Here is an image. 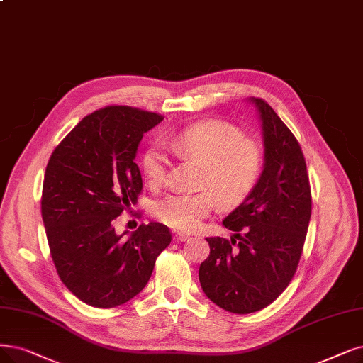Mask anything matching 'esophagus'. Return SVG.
Returning <instances> with one entry per match:
<instances>
[{
    "label": "esophagus",
    "mask_w": 363,
    "mask_h": 363,
    "mask_svg": "<svg viewBox=\"0 0 363 363\" xmlns=\"http://www.w3.org/2000/svg\"><path fill=\"white\" fill-rule=\"evenodd\" d=\"M176 240H177V241H186V240H189V235L184 234V232H177V234H176Z\"/></svg>",
    "instance_id": "1"
}]
</instances>
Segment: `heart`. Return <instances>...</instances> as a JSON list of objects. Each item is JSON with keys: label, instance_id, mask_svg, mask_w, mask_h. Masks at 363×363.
I'll return each instance as SVG.
<instances>
[{"label": "heart", "instance_id": "1", "mask_svg": "<svg viewBox=\"0 0 363 363\" xmlns=\"http://www.w3.org/2000/svg\"><path fill=\"white\" fill-rule=\"evenodd\" d=\"M164 144L180 159L201 164L199 186L212 191L174 194L156 202L153 211L157 219L180 230L196 229L216 207V198L222 207L240 204L262 172V146L226 122L194 123L165 137ZM141 168L150 186H161L167 159L157 147H150L143 155Z\"/></svg>", "mask_w": 363, "mask_h": 363}]
</instances>
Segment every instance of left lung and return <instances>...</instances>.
I'll return each instance as SVG.
<instances>
[{"instance_id":"obj_1","label":"left lung","mask_w":363,"mask_h":363,"mask_svg":"<svg viewBox=\"0 0 363 363\" xmlns=\"http://www.w3.org/2000/svg\"><path fill=\"white\" fill-rule=\"evenodd\" d=\"M264 129L260 179L223 220L230 240L208 237L199 283L210 301L234 314L268 307L292 281L311 217V189L301 146L262 98H252Z\"/></svg>"}]
</instances>
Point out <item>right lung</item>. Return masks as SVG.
I'll return each instance as SVG.
<instances>
[{
	"mask_svg": "<svg viewBox=\"0 0 363 363\" xmlns=\"http://www.w3.org/2000/svg\"><path fill=\"white\" fill-rule=\"evenodd\" d=\"M162 119L128 106L99 108L72 128L48 162L41 216L50 256L68 291L91 307L113 308L138 295L171 242L162 223H141L128 238L114 232V220L143 189L138 144Z\"/></svg>",
	"mask_w": 363,
	"mask_h": 363,
	"instance_id": "add662e5",
	"label": "right lung"
}]
</instances>
